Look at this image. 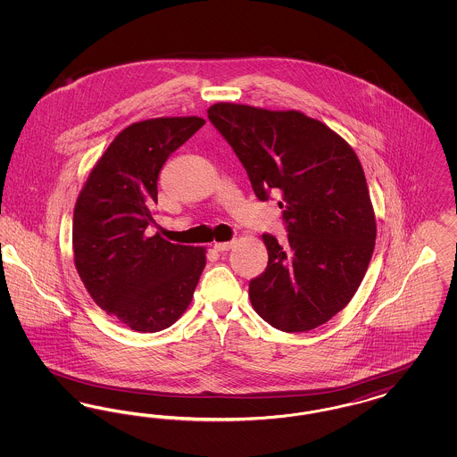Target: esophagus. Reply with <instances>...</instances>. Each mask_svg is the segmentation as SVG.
I'll return each mask as SVG.
<instances>
[{"label": "esophagus", "mask_w": 457, "mask_h": 457, "mask_svg": "<svg viewBox=\"0 0 457 457\" xmlns=\"http://www.w3.org/2000/svg\"><path fill=\"white\" fill-rule=\"evenodd\" d=\"M235 246V241H220V243H214V250L216 252H228Z\"/></svg>", "instance_id": "esophagus-1"}]
</instances>
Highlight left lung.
I'll use <instances>...</instances> for the list:
<instances>
[{"instance_id": "left-lung-1", "label": "left lung", "mask_w": 457, "mask_h": 457, "mask_svg": "<svg viewBox=\"0 0 457 457\" xmlns=\"http://www.w3.org/2000/svg\"><path fill=\"white\" fill-rule=\"evenodd\" d=\"M207 116L259 200L281 196L287 243L262 235L269 262L250 281L253 310L284 332L326 324L354 296L375 248V214L358 155L300 111L218 103Z\"/></svg>"}]
</instances>
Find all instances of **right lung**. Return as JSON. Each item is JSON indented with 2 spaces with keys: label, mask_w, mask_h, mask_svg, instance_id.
Here are the masks:
<instances>
[{
  "label": "right lung",
  "mask_w": 457,
  "mask_h": 457,
  "mask_svg": "<svg viewBox=\"0 0 457 457\" xmlns=\"http://www.w3.org/2000/svg\"><path fill=\"white\" fill-rule=\"evenodd\" d=\"M205 120L154 118L127 127L109 144L77 198L73 261L88 295L137 332L173 326L194 298L205 248L149 237L157 179L168 157Z\"/></svg>",
  "instance_id": "right-lung-1"
}]
</instances>
